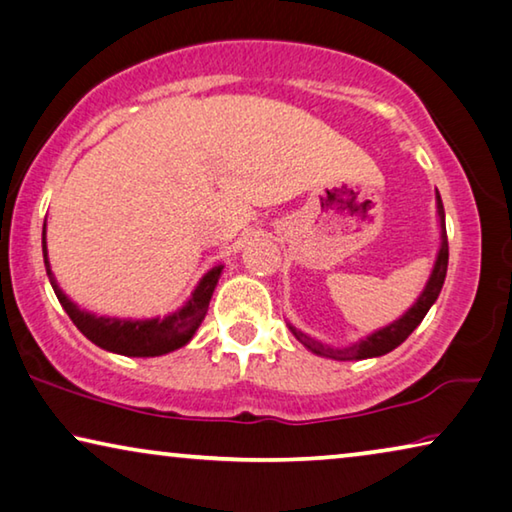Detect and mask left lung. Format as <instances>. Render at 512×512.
<instances>
[{"label":"left lung","instance_id":"obj_1","mask_svg":"<svg viewBox=\"0 0 512 512\" xmlns=\"http://www.w3.org/2000/svg\"><path fill=\"white\" fill-rule=\"evenodd\" d=\"M436 212H439V226H441V247H439V254H436V263H434V270L429 274V281L425 286V291L420 293V298L416 300V305H413L409 311L402 318H397V321H392L390 325H385V328L372 332V335H367L365 339H360V342H355L346 348H332L328 344H321L316 342V339L307 337L305 332L295 330L293 325H288V330L293 332L295 339L302 346H307L311 353L316 355H323V358H332V360H367V358H379V355L390 353L392 348H397L399 344L404 342L406 337L411 335L413 330L418 328L422 323V318L427 316L429 307L434 305L436 298H439L441 288H443V281H446V272H448V235H446V212H443V203H441V196L439 191H436Z\"/></svg>","mask_w":512,"mask_h":512}]
</instances>
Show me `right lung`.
Returning <instances> with one entry per match:
<instances>
[{"instance_id": "right-lung-1", "label": "right lung", "mask_w": 512, "mask_h": 512, "mask_svg": "<svg viewBox=\"0 0 512 512\" xmlns=\"http://www.w3.org/2000/svg\"><path fill=\"white\" fill-rule=\"evenodd\" d=\"M43 263H46V272L53 291L57 295L59 305L64 307L66 314L73 321V325L90 339L92 344L106 348V351L129 355V358H154V355H164L170 351H177L184 344L191 342L196 335L198 325L203 323L210 307L214 286L221 277L224 265H217L205 277L198 281L196 291L191 293L187 305L177 309L175 314L164 318H145V321H127V318H108V316H94L90 311L80 309L78 305L66 298L62 288L50 272L48 249H46V228H43Z\"/></svg>"}]
</instances>
